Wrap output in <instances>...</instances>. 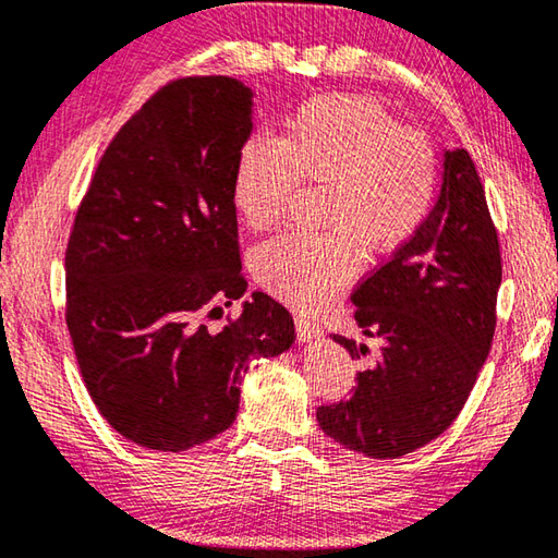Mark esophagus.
Returning a JSON list of instances; mask_svg holds the SVG:
<instances>
[{
  "mask_svg": "<svg viewBox=\"0 0 558 558\" xmlns=\"http://www.w3.org/2000/svg\"><path fill=\"white\" fill-rule=\"evenodd\" d=\"M294 331H298V338L302 343H310L314 338L322 336L319 324L304 319V316H294Z\"/></svg>",
  "mask_w": 558,
  "mask_h": 558,
  "instance_id": "obj_1",
  "label": "esophagus"
}]
</instances>
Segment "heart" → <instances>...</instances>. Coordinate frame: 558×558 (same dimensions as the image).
<instances>
[{
  "label": "heart",
  "mask_w": 558,
  "mask_h": 558,
  "mask_svg": "<svg viewBox=\"0 0 558 558\" xmlns=\"http://www.w3.org/2000/svg\"><path fill=\"white\" fill-rule=\"evenodd\" d=\"M300 185L324 189L319 225L329 234H282L254 256L256 278L294 310L329 304L367 256L409 244L428 220L440 185L433 140L403 128L375 98L316 96L290 113L278 137L239 147L232 198L251 229L278 225Z\"/></svg>",
  "instance_id": "1"
}]
</instances>
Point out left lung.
Returning <instances> with one entry per match:
<instances>
[{
    "mask_svg": "<svg viewBox=\"0 0 558 558\" xmlns=\"http://www.w3.org/2000/svg\"><path fill=\"white\" fill-rule=\"evenodd\" d=\"M500 246L484 183L466 149L445 155L440 198L409 244L357 282L351 300L369 348L333 333L367 360L351 399L316 409L319 428L348 450L397 460L460 416L494 343Z\"/></svg>",
    "mask_w": 558,
    "mask_h": 558,
    "instance_id": "obj_1",
    "label": "left lung"
}]
</instances>
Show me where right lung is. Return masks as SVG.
Returning <instances> with one entry per match:
<instances>
[{"label":"right lung","mask_w":558,"mask_h":558,"mask_svg":"<svg viewBox=\"0 0 558 558\" xmlns=\"http://www.w3.org/2000/svg\"><path fill=\"white\" fill-rule=\"evenodd\" d=\"M251 135V92L229 76H181L130 116L74 215L68 329L101 416L140 447L183 452L234 423L254 357L294 341L290 312L244 298L232 179Z\"/></svg>","instance_id":"obj_1"}]
</instances>
